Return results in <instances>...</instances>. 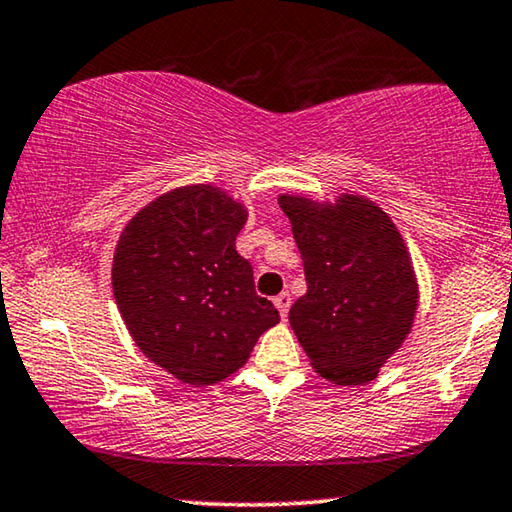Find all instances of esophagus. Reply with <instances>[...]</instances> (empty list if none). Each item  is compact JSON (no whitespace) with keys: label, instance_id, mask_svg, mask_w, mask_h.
Listing matches in <instances>:
<instances>
[{"label":"esophagus","instance_id":"obj_1","mask_svg":"<svg viewBox=\"0 0 512 512\" xmlns=\"http://www.w3.org/2000/svg\"><path fill=\"white\" fill-rule=\"evenodd\" d=\"M276 308H278V312H280V317L285 319L287 317V312H289V305H292V299H289V294L287 292H282V294H278L276 296Z\"/></svg>","mask_w":512,"mask_h":512}]
</instances>
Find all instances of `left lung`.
I'll return each mask as SVG.
<instances>
[{
	"mask_svg": "<svg viewBox=\"0 0 512 512\" xmlns=\"http://www.w3.org/2000/svg\"><path fill=\"white\" fill-rule=\"evenodd\" d=\"M301 250L308 292L289 324L324 379L368 384L407 340L418 308L409 250L388 213L363 195L315 202L280 195Z\"/></svg>",
	"mask_w": 512,
	"mask_h": 512,
	"instance_id": "8db88e82",
	"label": "left lung"
}]
</instances>
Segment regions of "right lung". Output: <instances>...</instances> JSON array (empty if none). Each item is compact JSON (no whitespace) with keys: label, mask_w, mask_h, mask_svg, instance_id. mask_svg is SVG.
<instances>
[{"label":"right lung","mask_w":512,"mask_h":512,"mask_svg":"<svg viewBox=\"0 0 512 512\" xmlns=\"http://www.w3.org/2000/svg\"><path fill=\"white\" fill-rule=\"evenodd\" d=\"M248 211L211 183L181 186L140 209L119 236L112 289L142 354L174 379L211 386L248 361L280 322L236 253Z\"/></svg>","instance_id":"add662e5"}]
</instances>
